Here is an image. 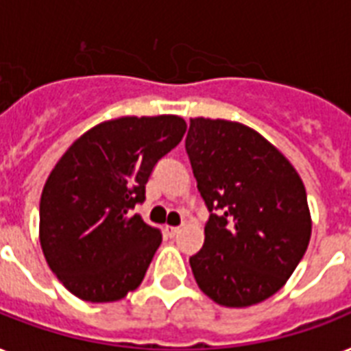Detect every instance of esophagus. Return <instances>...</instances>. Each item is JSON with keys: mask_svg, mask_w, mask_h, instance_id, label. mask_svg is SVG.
<instances>
[{"mask_svg": "<svg viewBox=\"0 0 351 351\" xmlns=\"http://www.w3.org/2000/svg\"><path fill=\"white\" fill-rule=\"evenodd\" d=\"M165 233L169 234V237H176V234L180 233V228L178 226H165Z\"/></svg>", "mask_w": 351, "mask_h": 351, "instance_id": "34e87169", "label": "esophagus"}]
</instances>
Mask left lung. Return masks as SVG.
Segmentation results:
<instances>
[{
	"instance_id": "obj_1",
	"label": "left lung",
	"mask_w": 351,
	"mask_h": 351,
	"mask_svg": "<svg viewBox=\"0 0 351 351\" xmlns=\"http://www.w3.org/2000/svg\"><path fill=\"white\" fill-rule=\"evenodd\" d=\"M186 151L209 209L202 250L189 258L198 288L228 308L269 299L310 244L311 215L299 173L261 132L239 121L191 118Z\"/></svg>"
}]
</instances>
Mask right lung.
<instances>
[{
  "label": "right lung",
  "instance_id": "right-lung-1",
  "mask_svg": "<svg viewBox=\"0 0 351 351\" xmlns=\"http://www.w3.org/2000/svg\"><path fill=\"white\" fill-rule=\"evenodd\" d=\"M186 129L175 114L120 117L84 132L58 160L41 191L40 244L78 299L114 302L142 284L162 234L131 209Z\"/></svg>",
  "mask_w": 351,
  "mask_h": 351
}]
</instances>
